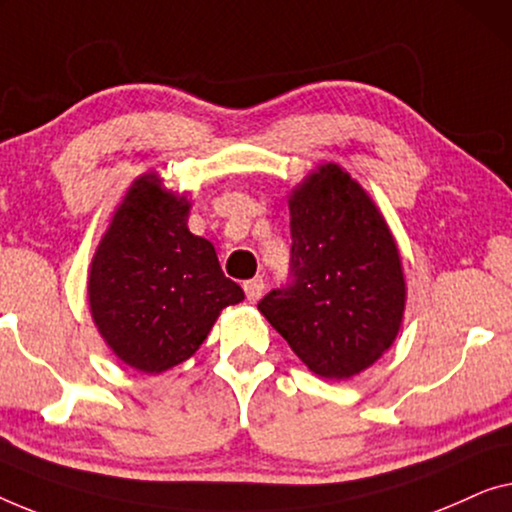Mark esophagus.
Masks as SVG:
<instances>
[{"label":"esophagus","mask_w":512,"mask_h":512,"mask_svg":"<svg viewBox=\"0 0 512 512\" xmlns=\"http://www.w3.org/2000/svg\"><path fill=\"white\" fill-rule=\"evenodd\" d=\"M243 290H246V297L250 304H255V301H259V297H262V292H264V280L262 278L248 280V283H243Z\"/></svg>","instance_id":"1"}]
</instances>
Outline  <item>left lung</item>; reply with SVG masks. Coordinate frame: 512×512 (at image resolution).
<instances>
[{"label":"left lung","mask_w":512,"mask_h":512,"mask_svg":"<svg viewBox=\"0 0 512 512\" xmlns=\"http://www.w3.org/2000/svg\"><path fill=\"white\" fill-rule=\"evenodd\" d=\"M292 283L257 308L315 376L348 380L390 350L406 311L392 229L343 167L320 164L290 194Z\"/></svg>","instance_id":"1"}]
</instances>
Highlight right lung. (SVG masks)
Listing matches in <instances>:
<instances>
[{
    "mask_svg": "<svg viewBox=\"0 0 512 512\" xmlns=\"http://www.w3.org/2000/svg\"><path fill=\"white\" fill-rule=\"evenodd\" d=\"M187 194L150 171L115 208L88 273L95 327L113 355L141 373L190 359L222 308L243 301L225 278L211 241L187 229Z\"/></svg>",
    "mask_w": 512,
    "mask_h": 512,
    "instance_id": "1",
    "label": "right lung"
}]
</instances>
